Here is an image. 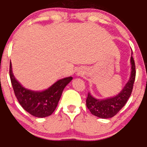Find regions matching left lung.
<instances>
[{"mask_svg": "<svg viewBox=\"0 0 147 147\" xmlns=\"http://www.w3.org/2000/svg\"><path fill=\"white\" fill-rule=\"evenodd\" d=\"M131 72L129 80L117 95L107 100H97L88 93L86 105L93 115L102 119L111 118L116 115L125 105L132 92L136 77L135 63L132 56L131 57Z\"/></svg>", "mask_w": 147, "mask_h": 147, "instance_id": "left-lung-1", "label": "left lung"}]
</instances>
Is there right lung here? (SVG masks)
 I'll use <instances>...</instances> for the list:
<instances>
[{
	"label": "right lung",
	"mask_w": 147,
	"mask_h": 147,
	"mask_svg": "<svg viewBox=\"0 0 147 147\" xmlns=\"http://www.w3.org/2000/svg\"><path fill=\"white\" fill-rule=\"evenodd\" d=\"M9 74L15 95L22 107L36 117L50 116L57 107L65 86L72 80V77L64 78L53 84L42 92H34L24 88L15 78L10 63Z\"/></svg>",
	"instance_id": "add662e5"
}]
</instances>
